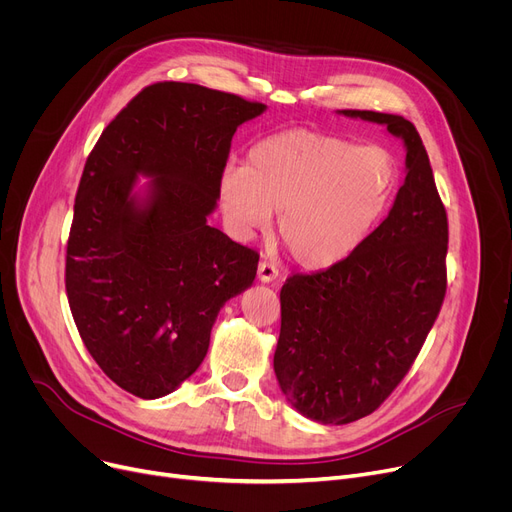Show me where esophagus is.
Listing matches in <instances>:
<instances>
[{
	"instance_id": "esophagus-1",
	"label": "esophagus",
	"mask_w": 512,
	"mask_h": 512,
	"mask_svg": "<svg viewBox=\"0 0 512 512\" xmlns=\"http://www.w3.org/2000/svg\"><path fill=\"white\" fill-rule=\"evenodd\" d=\"M257 278L263 284L274 282L278 278V267L274 263H270V261H261L259 267H257Z\"/></svg>"
}]
</instances>
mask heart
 I'll list each match as a JSON object with an SVG mask.
<instances>
[{
    "label": "heart",
    "instance_id": "1",
    "mask_svg": "<svg viewBox=\"0 0 512 512\" xmlns=\"http://www.w3.org/2000/svg\"><path fill=\"white\" fill-rule=\"evenodd\" d=\"M398 186L394 155L313 130L259 141L245 166H228L218 199L230 230L251 238L272 224L292 257L326 270L351 257L386 215Z\"/></svg>",
    "mask_w": 512,
    "mask_h": 512
}]
</instances>
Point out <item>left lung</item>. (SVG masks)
Segmentation results:
<instances>
[{
    "label": "left lung",
    "mask_w": 512,
    "mask_h": 512,
    "mask_svg": "<svg viewBox=\"0 0 512 512\" xmlns=\"http://www.w3.org/2000/svg\"><path fill=\"white\" fill-rule=\"evenodd\" d=\"M405 145V182L388 218L344 261L297 274L280 292L278 384L301 415L344 425L378 409L405 378L446 292L448 220L417 128L396 114L338 110Z\"/></svg>",
    "instance_id": "obj_1"
}]
</instances>
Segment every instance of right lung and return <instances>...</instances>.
<instances>
[{
	"label": "right lung",
	"mask_w": 512,
	"mask_h": 512,
	"mask_svg": "<svg viewBox=\"0 0 512 512\" xmlns=\"http://www.w3.org/2000/svg\"><path fill=\"white\" fill-rule=\"evenodd\" d=\"M265 110L157 83L107 124L87 159L66 251L68 303L95 363L134 396L161 398L191 378L220 309L255 280L259 255L207 218L236 128Z\"/></svg>",
	"instance_id": "add662e5"
}]
</instances>
